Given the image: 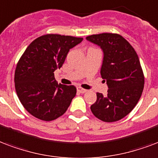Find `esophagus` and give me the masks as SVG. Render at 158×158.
<instances>
[{
    "mask_svg": "<svg viewBox=\"0 0 158 158\" xmlns=\"http://www.w3.org/2000/svg\"><path fill=\"white\" fill-rule=\"evenodd\" d=\"M77 91L79 93H81V94H84V93L87 92V90L84 89H83V88H81V87L77 88Z\"/></svg>",
    "mask_w": 158,
    "mask_h": 158,
    "instance_id": "esophagus-1",
    "label": "esophagus"
}]
</instances>
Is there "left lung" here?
<instances>
[{
	"mask_svg": "<svg viewBox=\"0 0 158 158\" xmlns=\"http://www.w3.org/2000/svg\"><path fill=\"white\" fill-rule=\"evenodd\" d=\"M103 51L101 76L108 84V94L97 93L91 105L93 114L103 122L118 121L127 116L140 99L144 74L133 47L122 35L102 33L86 37Z\"/></svg>",
	"mask_w": 158,
	"mask_h": 158,
	"instance_id": "8db88e82",
	"label": "left lung"
}]
</instances>
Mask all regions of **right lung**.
Listing matches in <instances>:
<instances>
[{
  "label": "right lung",
  "mask_w": 158,
  "mask_h": 158,
  "mask_svg": "<svg viewBox=\"0 0 158 158\" xmlns=\"http://www.w3.org/2000/svg\"><path fill=\"white\" fill-rule=\"evenodd\" d=\"M83 38L57 34L40 36L18 61L15 87L23 107L43 121L62 116L76 94L74 85L58 84L54 72L62 67L67 54Z\"/></svg>",
  "instance_id": "right-lung-1"
}]
</instances>
